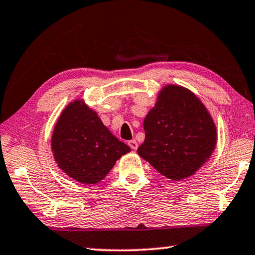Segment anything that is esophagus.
Listing matches in <instances>:
<instances>
[{"label": "esophagus", "mask_w": 255, "mask_h": 255, "mask_svg": "<svg viewBox=\"0 0 255 255\" xmlns=\"http://www.w3.org/2000/svg\"><path fill=\"white\" fill-rule=\"evenodd\" d=\"M128 145L131 147L132 150H136L138 147V144H137V142H136L135 139H131V140H129L128 142Z\"/></svg>", "instance_id": "34e87169"}]
</instances>
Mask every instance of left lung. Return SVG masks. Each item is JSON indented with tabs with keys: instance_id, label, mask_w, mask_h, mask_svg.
Instances as JSON below:
<instances>
[{
	"instance_id": "left-lung-1",
	"label": "left lung",
	"mask_w": 255,
	"mask_h": 255,
	"mask_svg": "<svg viewBox=\"0 0 255 255\" xmlns=\"http://www.w3.org/2000/svg\"><path fill=\"white\" fill-rule=\"evenodd\" d=\"M143 127L145 139L137 153L170 180L193 175L216 146V127L210 112L182 86L162 87Z\"/></svg>"
}]
</instances>
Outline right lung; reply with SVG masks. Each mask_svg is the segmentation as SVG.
I'll list each match as a JSON object with an SVG mask.
<instances>
[{"mask_svg":"<svg viewBox=\"0 0 255 255\" xmlns=\"http://www.w3.org/2000/svg\"><path fill=\"white\" fill-rule=\"evenodd\" d=\"M51 151L57 166L66 175L89 185L103 180L130 147L104 126L97 112L82 100H75L57 120Z\"/></svg>","mask_w":255,"mask_h":255,"instance_id":"1","label":"right lung"}]
</instances>
